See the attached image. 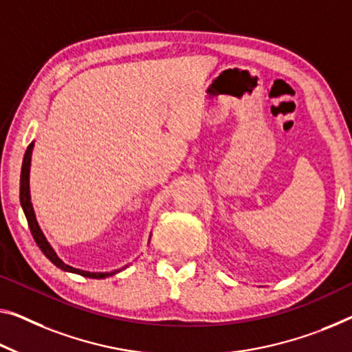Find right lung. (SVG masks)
Listing matches in <instances>:
<instances>
[{
	"label": "right lung",
	"mask_w": 352,
	"mask_h": 352,
	"mask_svg": "<svg viewBox=\"0 0 352 352\" xmlns=\"http://www.w3.org/2000/svg\"><path fill=\"white\" fill-rule=\"evenodd\" d=\"M32 149H34V142L30 143L28 149H26V153H25L23 164H21V173H20V204H21V209H23V212H25L26 220H28V226H30L31 234H32V237H34L36 244H37V247L41 248L42 253H44V255L48 259H50V261L55 264L56 267L66 270V272L83 275V277H88V278H107V277H111V275H115V274L121 272V270L126 269L127 266L122 267V269L111 270V272H88V270H82V269L69 266V264L64 263L63 259L56 255V252L53 250V247L50 245V242L47 241L45 234H44V232H42L39 223H37L34 209H32L31 193H30V168H31Z\"/></svg>",
	"instance_id": "right-lung-1"
}]
</instances>
